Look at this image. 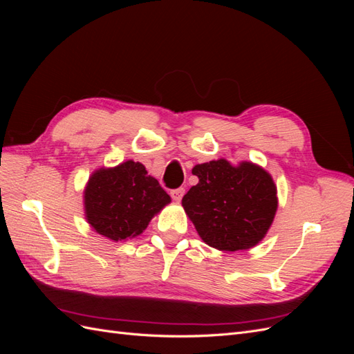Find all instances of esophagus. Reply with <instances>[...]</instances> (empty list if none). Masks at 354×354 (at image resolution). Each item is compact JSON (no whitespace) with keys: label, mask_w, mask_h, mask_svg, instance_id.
<instances>
[{"label":"esophagus","mask_w":354,"mask_h":354,"mask_svg":"<svg viewBox=\"0 0 354 354\" xmlns=\"http://www.w3.org/2000/svg\"><path fill=\"white\" fill-rule=\"evenodd\" d=\"M169 195H171V198H173L174 201L180 202V201H181V198H183V195H185V189H183V187H178V189L171 190V192H169Z\"/></svg>","instance_id":"1"}]
</instances>
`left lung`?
<instances>
[{"label": "left lung", "instance_id": "1", "mask_svg": "<svg viewBox=\"0 0 354 354\" xmlns=\"http://www.w3.org/2000/svg\"><path fill=\"white\" fill-rule=\"evenodd\" d=\"M199 178L181 205L207 245L223 252L246 251L269 232L277 211L270 173L250 160L238 165L220 158L192 168Z\"/></svg>", "mask_w": 354, "mask_h": 354}]
</instances>
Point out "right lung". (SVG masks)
Here are the masks:
<instances>
[{
  "instance_id": "right-lung-1",
  "label": "right lung",
  "mask_w": 354,
  "mask_h": 354,
  "mask_svg": "<svg viewBox=\"0 0 354 354\" xmlns=\"http://www.w3.org/2000/svg\"><path fill=\"white\" fill-rule=\"evenodd\" d=\"M171 202L143 164L125 160L93 171L84 187V216L90 227L113 242L142 234Z\"/></svg>"
}]
</instances>
